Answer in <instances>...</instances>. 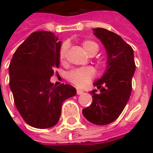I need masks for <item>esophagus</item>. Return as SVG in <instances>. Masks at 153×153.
Returning <instances> with one entry per match:
<instances>
[{
    "instance_id": "1",
    "label": "esophagus",
    "mask_w": 153,
    "mask_h": 153,
    "mask_svg": "<svg viewBox=\"0 0 153 153\" xmlns=\"http://www.w3.org/2000/svg\"><path fill=\"white\" fill-rule=\"evenodd\" d=\"M83 91H82V90H80V89H77V94H78V95H80V94H82V93H83Z\"/></svg>"
}]
</instances>
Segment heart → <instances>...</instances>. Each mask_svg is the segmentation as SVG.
<instances>
[{
	"label": "heart",
	"instance_id": "b5f03b06",
	"mask_svg": "<svg viewBox=\"0 0 153 153\" xmlns=\"http://www.w3.org/2000/svg\"><path fill=\"white\" fill-rule=\"evenodd\" d=\"M83 50L85 51L88 56L93 53H97L98 51V46L96 42L91 40L83 41ZM66 46L63 45L60 47L59 51V59L60 62H63L66 55ZM95 76V70L92 67H84V68H79L75 70H71L68 73V79L70 83H72L74 85L79 88H83L88 84L91 79Z\"/></svg>",
	"mask_w": 153,
	"mask_h": 153
}]
</instances>
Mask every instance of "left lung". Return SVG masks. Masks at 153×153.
I'll use <instances>...</instances> for the list:
<instances>
[{
	"instance_id": "left-lung-1",
	"label": "left lung",
	"mask_w": 153,
	"mask_h": 153,
	"mask_svg": "<svg viewBox=\"0 0 153 153\" xmlns=\"http://www.w3.org/2000/svg\"><path fill=\"white\" fill-rule=\"evenodd\" d=\"M93 34L106 48V70L93 83L100 92H90L93 102L83 109V115L94 125H104L118 118L128 102L136 66L133 48L120 36L102 28H94Z\"/></svg>"
}]
</instances>
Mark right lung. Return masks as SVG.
<instances>
[{"mask_svg": "<svg viewBox=\"0 0 153 153\" xmlns=\"http://www.w3.org/2000/svg\"><path fill=\"white\" fill-rule=\"evenodd\" d=\"M61 42L52 33H33L15 51L9 66L10 88L16 108L32 127L51 128L60 119L62 103L75 96L70 84L51 83L60 65Z\"/></svg>", "mask_w": 153, "mask_h": 153, "instance_id": "obj_1", "label": "right lung"}]
</instances>
